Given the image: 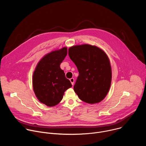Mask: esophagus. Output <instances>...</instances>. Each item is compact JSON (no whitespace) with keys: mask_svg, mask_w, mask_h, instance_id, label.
<instances>
[{"mask_svg":"<svg viewBox=\"0 0 146 146\" xmlns=\"http://www.w3.org/2000/svg\"><path fill=\"white\" fill-rule=\"evenodd\" d=\"M70 82L72 83V84L73 86L74 85V79L73 78H71L70 79Z\"/></svg>","mask_w":146,"mask_h":146,"instance_id":"esophagus-1","label":"esophagus"}]
</instances>
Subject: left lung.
Instances as JSON below:
<instances>
[{"label": "left lung", "mask_w": 146, "mask_h": 146, "mask_svg": "<svg viewBox=\"0 0 146 146\" xmlns=\"http://www.w3.org/2000/svg\"><path fill=\"white\" fill-rule=\"evenodd\" d=\"M69 56L79 75L74 90L86 103H99L105 98L111 85V69L107 55L98 47L88 44L69 48Z\"/></svg>", "instance_id": "obj_1"}]
</instances>
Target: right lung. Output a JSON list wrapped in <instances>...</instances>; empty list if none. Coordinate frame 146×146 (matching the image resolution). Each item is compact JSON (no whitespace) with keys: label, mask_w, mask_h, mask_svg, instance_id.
Returning <instances> with one entry per match:
<instances>
[{"label":"right lung","mask_w":146,"mask_h":146,"mask_svg":"<svg viewBox=\"0 0 146 146\" xmlns=\"http://www.w3.org/2000/svg\"><path fill=\"white\" fill-rule=\"evenodd\" d=\"M67 48L52 51L40 60L33 76V90L38 100L47 106H54L72 85L66 78L60 64L67 55Z\"/></svg>","instance_id":"obj_1"}]
</instances>
